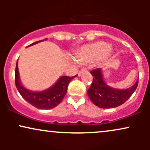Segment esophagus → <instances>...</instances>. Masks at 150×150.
Returning <instances> with one entry per match:
<instances>
[{"label": "esophagus", "instance_id": "34e87169", "mask_svg": "<svg viewBox=\"0 0 150 150\" xmlns=\"http://www.w3.org/2000/svg\"><path fill=\"white\" fill-rule=\"evenodd\" d=\"M85 71H87V69H86V68H82V69L80 70V72L78 73V76H80V75H82V73H84V72H85Z\"/></svg>", "mask_w": 150, "mask_h": 150}]
</instances>
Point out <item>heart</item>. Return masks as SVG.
<instances>
[{
    "mask_svg": "<svg viewBox=\"0 0 150 150\" xmlns=\"http://www.w3.org/2000/svg\"><path fill=\"white\" fill-rule=\"evenodd\" d=\"M110 50V45L105 42H97L85 46L77 55V58L80 62H87L99 59L106 55Z\"/></svg>",
    "mask_w": 150,
    "mask_h": 150,
    "instance_id": "1",
    "label": "heart"
}]
</instances>
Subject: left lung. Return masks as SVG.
<instances>
[{
	"mask_svg": "<svg viewBox=\"0 0 150 150\" xmlns=\"http://www.w3.org/2000/svg\"><path fill=\"white\" fill-rule=\"evenodd\" d=\"M91 74L94 78L87 94L93 104L101 108H115L123 104L131 97L138 85L137 80L135 85L128 89H114L104 82L101 68L92 70Z\"/></svg>",
	"mask_w": 150,
	"mask_h": 150,
	"instance_id": "8db88e82",
	"label": "left lung"
}]
</instances>
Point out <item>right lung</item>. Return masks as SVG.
<instances>
[{"instance_id":"1","label":"right lung","mask_w":150,"mask_h":150,"mask_svg":"<svg viewBox=\"0 0 150 150\" xmlns=\"http://www.w3.org/2000/svg\"><path fill=\"white\" fill-rule=\"evenodd\" d=\"M44 40H47V39H45ZM44 40L34 42L28 46H32ZM77 75L73 77L62 76L50 88L42 91V92H32L24 87L20 82L18 61H17L15 71V85L23 99L32 106H34V107L39 108V109H51V108L56 107L61 102L68 90V84L72 79L76 77Z\"/></svg>"}]
</instances>
